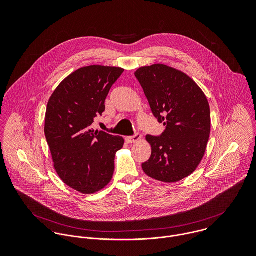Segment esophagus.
<instances>
[{"instance_id":"obj_1","label":"esophagus","mask_w":256,"mask_h":256,"mask_svg":"<svg viewBox=\"0 0 256 256\" xmlns=\"http://www.w3.org/2000/svg\"><path fill=\"white\" fill-rule=\"evenodd\" d=\"M141 139H142V136L137 133V134H135V136H133V137H126L125 140H126V142L129 143V144H134V143L140 142Z\"/></svg>"}]
</instances>
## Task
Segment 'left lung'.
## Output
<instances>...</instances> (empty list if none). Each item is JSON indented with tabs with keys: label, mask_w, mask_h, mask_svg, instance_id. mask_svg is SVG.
<instances>
[{
	"label": "left lung",
	"mask_w": 256,
	"mask_h": 256,
	"mask_svg": "<svg viewBox=\"0 0 256 256\" xmlns=\"http://www.w3.org/2000/svg\"><path fill=\"white\" fill-rule=\"evenodd\" d=\"M135 76L152 112L166 126L160 137L146 135L152 154L142 168L156 180L180 182L196 170L205 154L211 132L208 100L189 76L164 64L141 67Z\"/></svg>",
	"instance_id": "obj_1"
}]
</instances>
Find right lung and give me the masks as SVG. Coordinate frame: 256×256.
<instances>
[{"instance_id": "right-lung-1", "label": "right lung", "mask_w": 256, "mask_h": 256, "mask_svg": "<svg viewBox=\"0 0 256 256\" xmlns=\"http://www.w3.org/2000/svg\"><path fill=\"white\" fill-rule=\"evenodd\" d=\"M119 67L92 65L69 74L53 92L45 113L44 133L54 168L61 180L82 194H94L111 182L120 136L92 128L106 110Z\"/></svg>"}]
</instances>
